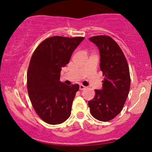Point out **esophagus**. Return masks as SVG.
I'll return each mask as SVG.
<instances>
[{
	"mask_svg": "<svg viewBox=\"0 0 152 152\" xmlns=\"http://www.w3.org/2000/svg\"><path fill=\"white\" fill-rule=\"evenodd\" d=\"M79 88H80V91H84V90L86 89V87L83 86V85H82V84H81V85H80Z\"/></svg>",
	"mask_w": 152,
	"mask_h": 152,
	"instance_id": "34e87169",
	"label": "esophagus"
}]
</instances>
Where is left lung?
Instances as JSON below:
<instances>
[{
	"label": "left lung",
	"instance_id": "8db88e82",
	"mask_svg": "<svg viewBox=\"0 0 152 152\" xmlns=\"http://www.w3.org/2000/svg\"><path fill=\"white\" fill-rule=\"evenodd\" d=\"M89 39L99 48L100 68L104 78L102 90H95L94 99L88 104L94 118L109 121L119 114L127 100L131 84L129 69L121 49L111 37L97 35Z\"/></svg>",
	"mask_w": 152,
	"mask_h": 152
}]
</instances>
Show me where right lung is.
<instances>
[{"label":"right lung","instance_id":"right-lung-1","mask_svg":"<svg viewBox=\"0 0 152 152\" xmlns=\"http://www.w3.org/2000/svg\"><path fill=\"white\" fill-rule=\"evenodd\" d=\"M84 39L48 37L37 46L31 58L27 75L28 94L36 113L48 124H60L70 116L79 85L68 86L61 82L60 72Z\"/></svg>","mask_w":152,"mask_h":152}]
</instances>
